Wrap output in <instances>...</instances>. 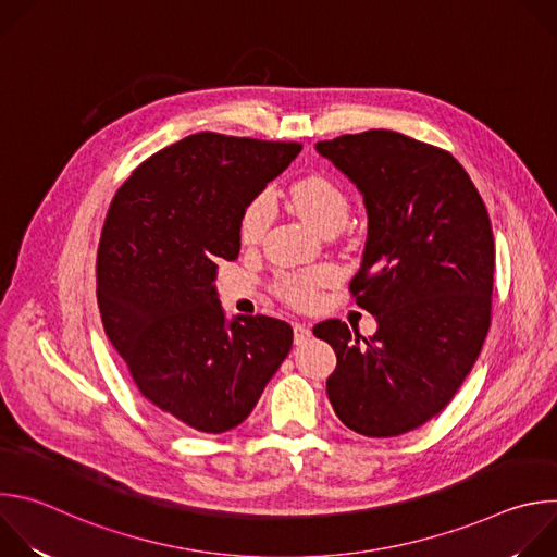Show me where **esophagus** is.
<instances>
[{
  "mask_svg": "<svg viewBox=\"0 0 557 557\" xmlns=\"http://www.w3.org/2000/svg\"><path fill=\"white\" fill-rule=\"evenodd\" d=\"M310 337H312V333H310V329H308L306 324H295V326H293V339H295L297 346L306 344Z\"/></svg>",
  "mask_w": 557,
  "mask_h": 557,
  "instance_id": "34e87169",
  "label": "esophagus"
}]
</instances>
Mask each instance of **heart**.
Listing matches in <instances>:
<instances>
[{
  "mask_svg": "<svg viewBox=\"0 0 557 557\" xmlns=\"http://www.w3.org/2000/svg\"><path fill=\"white\" fill-rule=\"evenodd\" d=\"M288 200L297 215L312 228L322 231L331 224H344L348 218V198L344 191L324 176H306L297 181ZM271 222V198L267 194L256 196L240 218V240L245 245H256L264 228ZM335 277V271L329 267H317L297 275L280 277V293L284 299L297 306H306L314 299L317 290L326 286Z\"/></svg>",
  "mask_w": 557,
  "mask_h": 557,
  "instance_id": "obj_1",
  "label": "heart"
}]
</instances>
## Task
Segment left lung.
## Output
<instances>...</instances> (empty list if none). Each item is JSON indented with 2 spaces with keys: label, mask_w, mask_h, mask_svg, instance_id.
Instances as JSON below:
<instances>
[{
  "label": "left lung",
  "mask_w": 557,
  "mask_h": 557,
  "mask_svg": "<svg viewBox=\"0 0 557 557\" xmlns=\"http://www.w3.org/2000/svg\"><path fill=\"white\" fill-rule=\"evenodd\" d=\"M314 149L363 196L368 237L350 290L376 320L372 337L339 320L312 329L337 355L329 399L352 432L399 436L436 417L481 355L496 264L490 213L451 153L399 132Z\"/></svg>",
  "instance_id": "left-lung-1"
}]
</instances>
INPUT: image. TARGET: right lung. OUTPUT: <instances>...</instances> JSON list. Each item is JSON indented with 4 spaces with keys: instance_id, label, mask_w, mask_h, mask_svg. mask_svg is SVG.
Returning a JSON list of instances; mask_svg holds the SVG:
<instances>
[{
    "instance_id": "right-lung-1",
    "label": "right lung",
    "mask_w": 557,
    "mask_h": 557,
    "mask_svg": "<svg viewBox=\"0 0 557 557\" xmlns=\"http://www.w3.org/2000/svg\"><path fill=\"white\" fill-rule=\"evenodd\" d=\"M297 143L191 134L153 153L116 191L99 243L106 335L172 423L240 425L293 346L267 314L226 320L215 277L240 253V218L299 153Z\"/></svg>"
}]
</instances>
